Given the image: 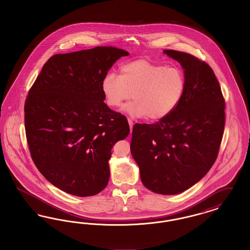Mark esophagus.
Listing matches in <instances>:
<instances>
[{
	"label": "esophagus",
	"instance_id": "34e87169",
	"mask_svg": "<svg viewBox=\"0 0 250 250\" xmlns=\"http://www.w3.org/2000/svg\"><path fill=\"white\" fill-rule=\"evenodd\" d=\"M127 121H128V124H129V126H130V135H131V133H132V128H133V125H134V123H133V120L130 119V118H127Z\"/></svg>",
	"mask_w": 250,
	"mask_h": 250
}]
</instances>
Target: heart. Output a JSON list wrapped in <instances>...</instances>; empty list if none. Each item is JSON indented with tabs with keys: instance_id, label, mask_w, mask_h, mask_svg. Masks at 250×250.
Wrapping results in <instances>:
<instances>
[{
	"instance_id": "heart-1",
	"label": "heart",
	"mask_w": 250,
	"mask_h": 250,
	"mask_svg": "<svg viewBox=\"0 0 250 250\" xmlns=\"http://www.w3.org/2000/svg\"><path fill=\"white\" fill-rule=\"evenodd\" d=\"M186 75L178 66L147 59L121 65L120 75L107 73L101 88L107 106L118 107L131 99L125 111L152 121L164 119L178 107L186 91Z\"/></svg>"
}]
</instances>
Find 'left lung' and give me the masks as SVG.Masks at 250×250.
<instances>
[{"instance_id":"8db88e82","label":"left lung","mask_w":250,"mask_h":250,"mask_svg":"<svg viewBox=\"0 0 250 250\" xmlns=\"http://www.w3.org/2000/svg\"><path fill=\"white\" fill-rule=\"evenodd\" d=\"M180 62L186 91L178 107L155 124H136L132 156L149 190L174 195L198 183L214 165L225 126V100L213 69L189 53L165 49Z\"/></svg>"}]
</instances>
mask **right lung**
Segmentation results:
<instances>
[{
    "mask_svg": "<svg viewBox=\"0 0 250 250\" xmlns=\"http://www.w3.org/2000/svg\"><path fill=\"white\" fill-rule=\"evenodd\" d=\"M128 55L114 47L55 54L31 87L24 105L29 150L41 174L61 190L89 197L107 187L111 149L130 129L103 102L101 84Z\"/></svg>",
    "mask_w": 250,
    "mask_h": 250,
    "instance_id": "add662e5",
    "label": "right lung"
}]
</instances>
